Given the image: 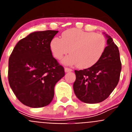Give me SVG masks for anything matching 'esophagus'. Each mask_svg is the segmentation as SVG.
<instances>
[{
  "label": "esophagus",
  "mask_w": 132,
  "mask_h": 132,
  "mask_svg": "<svg viewBox=\"0 0 132 132\" xmlns=\"http://www.w3.org/2000/svg\"><path fill=\"white\" fill-rule=\"evenodd\" d=\"M73 70L70 68H67V67H65V73H68V72H71Z\"/></svg>",
  "instance_id": "34e87169"
}]
</instances>
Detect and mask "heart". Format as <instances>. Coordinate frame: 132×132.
Masks as SVG:
<instances>
[{
	"instance_id": "b5f03b06",
	"label": "heart",
	"mask_w": 132,
	"mask_h": 132,
	"mask_svg": "<svg viewBox=\"0 0 132 132\" xmlns=\"http://www.w3.org/2000/svg\"><path fill=\"white\" fill-rule=\"evenodd\" d=\"M61 38L55 37L50 42V49L57 59H62L65 65H74L80 69L93 67L102 58L106 47L105 37L101 34L73 28L65 31Z\"/></svg>"
}]
</instances>
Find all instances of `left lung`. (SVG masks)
<instances>
[{
    "instance_id": "8db88e82",
    "label": "left lung",
    "mask_w": 132,
    "mask_h": 132,
    "mask_svg": "<svg viewBox=\"0 0 132 132\" xmlns=\"http://www.w3.org/2000/svg\"><path fill=\"white\" fill-rule=\"evenodd\" d=\"M107 46L102 58L93 67L75 71L76 80L73 90L82 102L96 104L104 101L116 88L120 75L122 64L118 47L108 34Z\"/></svg>"
}]
</instances>
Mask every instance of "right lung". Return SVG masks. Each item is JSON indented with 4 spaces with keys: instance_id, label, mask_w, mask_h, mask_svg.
<instances>
[{
    "instance_id": "1",
    "label": "right lung",
    "mask_w": 132,
    "mask_h": 132,
    "mask_svg": "<svg viewBox=\"0 0 132 132\" xmlns=\"http://www.w3.org/2000/svg\"><path fill=\"white\" fill-rule=\"evenodd\" d=\"M58 31H34L17 43L9 60V82L24 105L41 108L54 96V87L65 75L52 55L50 42Z\"/></svg>"
}]
</instances>
